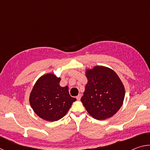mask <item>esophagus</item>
Wrapping results in <instances>:
<instances>
[{"instance_id": "obj_1", "label": "esophagus", "mask_w": 150, "mask_h": 150, "mask_svg": "<svg viewBox=\"0 0 150 150\" xmlns=\"http://www.w3.org/2000/svg\"><path fill=\"white\" fill-rule=\"evenodd\" d=\"M81 94H79V95L77 96H76V98H77L78 100H79L81 99Z\"/></svg>"}]
</instances>
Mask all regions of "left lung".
I'll return each instance as SVG.
<instances>
[{
	"instance_id": "8db88e82",
	"label": "left lung",
	"mask_w": 150,
	"mask_h": 150,
	"mask_svg": "<svg viewBox=\"0 0 150 150\" xmlns=\"http://www.w3.org/2000/svg\"><path fill=\"white\" fill-rule=\"evenodd\" d=\"M87 83L81 98L89 115L97 120H105L117 112L122 105L125 88L115 71L105 66L87 69Z\"/></svg>"
}]
</instances>
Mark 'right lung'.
<instances>
[{
	"instance_id": "right-lung-1",
	"label": "right lung",
	"mask_w": 150,
	"mask_h": 150,
	"mask_svg": "<svg viewBox=\"0 0 150 150\" xmlns=\"http://www.w3.org/2000/svg\"><path fill=\"white\" fill-rule=\"evenodd\" d=\"M60 77L49 73L41 76L30 94V106L34 112L43 120L54 122L64 116L75 98L69 93L68 86L61 87Z\"/></svg>"
}]
</instances>
